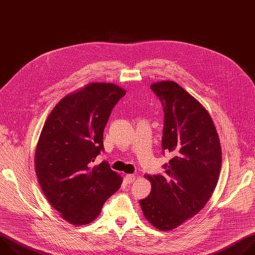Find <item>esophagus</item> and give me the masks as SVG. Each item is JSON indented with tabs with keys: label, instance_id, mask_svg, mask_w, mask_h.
Listing matches in <instances>:
<instances>
[{
	"label": "esophagus",
	"instance_id": "obj_1",
	"mask_svg": "<svg viewBox=\"0 0 255 255\" xmlns=\"http://www.w3.org/2000/svg\"><path fill=\"white\" fill-rule=\"evenodd\" d=\"M125 178H126V180H127V183H129V184H131V183H133V181L135 180V178H136V176L134 175V174H126V176H125Z\"/></svg>",
	"mask_w": 255,
	"mask_h": 255
}]
</instances>
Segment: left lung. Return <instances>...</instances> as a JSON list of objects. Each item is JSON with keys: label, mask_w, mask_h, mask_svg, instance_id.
<instances>
[{"label": "left lung", "mask_w": 255, "mask_h": 255, "mask_svg": "<svg viewBox=\"0 0 255 255\" xmlns=\"http://www.w3.org/2000/svg\"><path fill=\"white\" fill-rule=\"evenodd\" d=\"M150 88L164 111L162 149L172 158L164 164V175H146L151 192L140 206L150 224L169 231L197 215L211 198L222 150L213 120L198 100L171 81Z\"/></svg>", "instance_id": "obj_1"}]
</instances>
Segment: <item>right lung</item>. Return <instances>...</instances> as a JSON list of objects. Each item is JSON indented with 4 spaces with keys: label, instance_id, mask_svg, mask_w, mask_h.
Listing matches in <instances>:
<instances>
[{
    "label": "right lung",
    "instance_id": "right-lung-1",
    "mask_svg": "<svg viewBox=\"0 0 255 255\" xmlns=\"http://www.w3.org/2000/svg\"><path fill=\"white\" fill-rule=\"evenodd\" d=\"M126 91L92 83L61 99L46 119L35 151V171L50 205L65 221L86 225L100 215L122 176L107 161L94 165L104 149L109 117Z\"/></svg>",
    "mask_w": 255,
    "mask_h": 255
}]
</instances>
